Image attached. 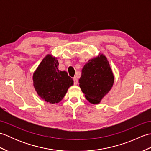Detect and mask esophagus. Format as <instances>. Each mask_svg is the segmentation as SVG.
Segmentation results:
<instances>
[{
  "label": "esophagus",
  "instance_id": "34e87169",
  "mask_svg": "<svg viewBox=\"0 0 151 151\" xmlns=\"http://www.w3.org/2000/svg\"><path fill=\"white\" fill-rule=\"evenodd\" d=\"M73 81H74V84L76 85L78 84V80H77V78H76V77H74Z\"/></svg>",
  "mask_w": 151,
  "mask_h": 151
}]
</instances>
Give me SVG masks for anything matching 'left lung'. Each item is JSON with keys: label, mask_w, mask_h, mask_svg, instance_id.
<instances>
[{"label": "left lung", "mask_w": 151, "mask_h": 151, "mask_svg": "<svg viewBox=\"0 0 151 151\" xmlns=\"http://www.w3.org/2000/svg\"><path fill=\"white\" fill-rule=\"evenodd\" d=\"M78 82L86 99L91 104L100 103L114 83V75L106 57L99 53L89 60L83 67Z\"/></svg>", "instance_id": "8db88e82"}]
</instances>
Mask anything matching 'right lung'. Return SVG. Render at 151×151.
<instances>
[{
	"mask_svg": "<svg viewBox=\"0 0 151 151\" xmlns=\"http://www.w3.org/2000/svg\"><path fill=\"white\" fill-rule=\"evenodd\" d=\"M57 58L47 54L33 73V85L37 95L50 104L58 103L73 85V80L65 70L61 71Z\"/></svg>",
	"mask_w": 151,
	"mask_h": 151,
	"instance_id": "add662e5",
	"label": "right lung"
}]
</instances>
